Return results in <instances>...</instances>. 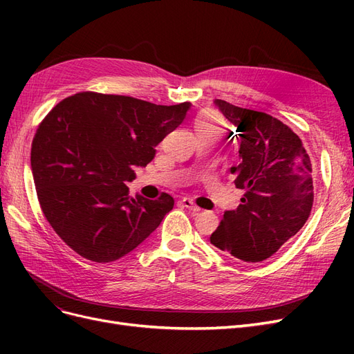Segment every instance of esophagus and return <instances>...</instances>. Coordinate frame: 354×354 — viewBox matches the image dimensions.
<instances>
[{
    "instance_id": "1",
    "label": "esophagus",
    "mask_w": 354,
    "mask_h": 354,
    "mask_svg": "<svg viewBox=\"0 0 354 354\" xmlns=\"http://www.w3.org/2000/svg\"><path fill=\"white\" fill-rule=\"evenodd\" d=\"M181 203H183V207H186L187 209H190V211H194V212H199L201 211V208L196 205V203L192 201V199H189V198H183L181 199Z\"/></svg>"
}]
</instances>
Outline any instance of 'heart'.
Returning <instances> with one entry per match:
<instances>
[{
	"instance_id": "heart-1",
	"label": "heart",
	"mask_w": 354,
	"mask_h": 354,
	"mask_svg": "<svg viewBox=\"0 0 354 354\" xmlns=\"http://www.w3.org/2000/svg\"><path fill=\"white\" fill-rule=\"evenodd\" d=\"M195 128L201 138H220L226 131V122L218 112L207 111L196 118Z\"/></svg>"
}]
</instances>
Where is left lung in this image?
<instances>
[{"label":"left lung","instance_id":"obj_1","mask_svg":"<svg viewBox=\"0 0 354 354\" xmlns=\"http://www.w3.org/2000/svg\"><path fill=\"white\" fill-rule=\"evenodd\" d=\"M236 127L239 164L230 168L245 194L226 211L211 243L239 260L259 263L272 257L304 226L313 207L312 162L291 128L264 112L214 100Z\"/></svg>","mask_w":354,"mask_h":354}]
</instances>
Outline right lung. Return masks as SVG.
Segmentation results:
<instances>
[{
  "label": "right lung",
  "mask_w": 354,
  "mask_h": 354,
  "mask_svg": "<svg viewBox=\"0 0 354 354\" xmlns=\"http://www.w3.org/2000/svg\"><path fill=\"white\" fill-rule=\"evenodd\" d=\"M189 109V102L162 106L82 91L42 120L30 149L32 176L42 212L69 248L111 263L159 226L174 207L173 196L131 198L125 181L151 162Z\"/></svg>",
  "instance_id": "obj_1"
}]
</instances>
